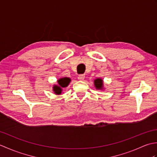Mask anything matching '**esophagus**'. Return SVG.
Instances as JSON below:
<instances>
[{
	"instance_id": "esophagus-1",
	"label": "esophagus",
	"mask_w": 157,
	"mask_h": 157,
	"mask_svg": "<svg viewBox=\"0 0 157 157\" xmlns=\"http://www.w3.org/2000/svg\"><path fill=\"white\" fill-rule=\"evenodd\" d=\"M78 78L79 80H84V78H85V75H84V74L79 75L78 77Z\"/></svg>"
}]
</instances>
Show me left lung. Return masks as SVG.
<instances>
[{
    "label": "left lung",
    "mask_w": 157,
    "mask_h": 157,
    "mask_svg": "<svg viewBox=\"0 0 157 157\" xmlns=\"http://www.w3.org/2000/svg\"><path fill=\"white\" fill-rule=\"evenodd\" d=\"M94 86L97 90H103V81L101 78H97L94 80Z\"/></svg>",
    "instance_id": "1"
}]
</instances>
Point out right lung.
Masks as SVG:
<instances>
[{
	"label": "right lung",
	"instance_id": "obj_1",
	"mask_svg": "<svg viewBox=\"0 0 157 157\" xmlns=\"http://www.w3.org/2000/svg\"><path fill=\"white\" fill-rule=\"evenodd\" d=\"M71 82V79L69 78H60L57 80L58 85H54L53 86V90L56 94H61L62 92V88H66L67 86L69 85V84Z\"/></svg>",
	"mask_w": 157,
	"mask_h": 157
}]
</instances>
